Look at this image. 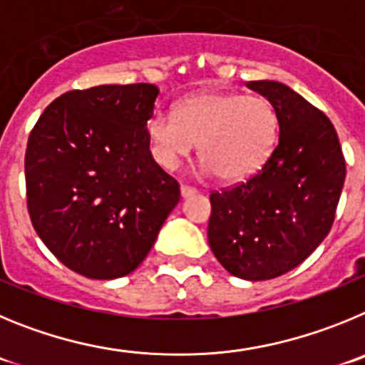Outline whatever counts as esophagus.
Instances as JSON below:
<instances>
[{"mask_svg": "<svg viewBox=\"0 0 365 365\" xmlns=\"http://www.w3.org/2000/svg\"><path fill=\"white\" fill-rule=\"evenodd\" d=\"M180 192H182L183 198H189V196L196 195L198 190H196L195 187H190V185H182V187H180Z\"/></svg>", "mask_w": 365, "mask_h": 365, "instance_id": "obj_1", "label": "esophagus"}]
</instances>
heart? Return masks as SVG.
<instances>
[{
    "mask_svg": "<svg viewBox=\"0 0 365 365\" xmlns=\"http://www.w3.org/2000/svg\"><path fill=\"white\" fill-rule=\"evenodd\" d=\"M154 158L176 169L200 143L202 170L227 182L256 175L278 145L280 118L264 96L203 93L183 100L175 110L156 109L147 121Z\"/></svg>",
    "mask_w": 365,
    "mask_h": 365,
    "instance_id": "obj_1",
    "label": "heart"
}]
</instances>
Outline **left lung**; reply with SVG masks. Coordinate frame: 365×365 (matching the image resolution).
I'll use <instances>...</instances> for the list:
<instances>
[{
  "mask_svg": "<svg viewBox=\"0 0 365 365\" xmlns=\"http://www.w3.org/2000/svg\"><path fill=\"white\" fill-rule=\"evenodd\" d=\"M278 110V145L256 175L211 192L209 245L232 277L271 280L297 267L331 231L346 160L326 114L278 81H249Z\"/></svg>",
  "mask_w": 365,
  "mask_h": 365,
  "instance_id": "left-lung-1",
  "label": "left lung"
}]
</instances>
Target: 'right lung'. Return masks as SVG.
Returning a JSON list of instances; mask_svg holds the SVG:
<instances>
[{
    "mask_svg": "<svg viewBox=\"0 0 365 365\" xmlns=\"http://www.w3.org/2000/svg\"><path fill=\"white\" fill-rule=\"evenodd\" d=\"M158 93L150 83L68 91L31 130V222L48 251L81 277L133 272L178 203V182L149 150L147 121Z\"/></svg>",
    "mask_w": 365,
    "mask_h": 365,
    "instance_id": "add662e5",
    "label": "right lung"
}]
</instances>
